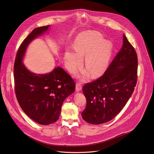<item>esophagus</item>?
<instances>
[{
  "label": "esophagus",
  "mask_w": 154,
  "mask_h": 154,
  "mask_svg": "<svg viewBox=\"0 0 154 154\" xmlns=\"http://www.w3.org/2000/svg\"><path fill=\"white\" fill-rule=\"evenodd\" d=\"M82 83H80V82H77L76 83V85H75V90L76 91L79 92V91H80L82 90Z\"/></svg>",
  "instance_id": "esophagus-1"
}]
</instances>
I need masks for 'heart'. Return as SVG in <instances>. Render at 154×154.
<instances>
[{"instance_id": "b5f03b06", "label": "heart", "mask_w": 154, "mask_h": 154, "mask_svg": "<svg viewBox=\"0 0 154 154\" xmlns=\"http://www.w3.org/2000/svg\"><path fill=\"white\" fill-rule=\"evenodd\" d=\"M74 49L65 52L66 67L74 73L82 65V57L85 56L84 64L87 70L82 71L79 74V77L85 79L90 73L92 77H97L104 72L112 54L113 45L109 41L105 40L99 32L88 31L77 36Z\"/></svg>"}]
</instances>
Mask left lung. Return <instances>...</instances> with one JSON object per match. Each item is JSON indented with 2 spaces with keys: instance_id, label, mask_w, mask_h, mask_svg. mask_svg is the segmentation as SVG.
<instances>
[{
  "instance_id": "left-lung-1",
  "label": "left lung",
  "mask_w": 154,
  "mask_h": 154,
  "mask_svg": "<svg viewBox=\"0 0 154 154\" xmlns=\"http://www.w3.org/2000/svg\"><path fill=\"white\" fill-rule=\"evenodd\" d=\"M136 51L123 35L121 51L98 79L83 86L86 106L82 113L86 122L100 124L113 119L132 95L137 82Z\"/></svg>"
}]
</instances>
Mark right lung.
<instances>
[{"instance_id":"right-lung-1","label":"right lung","mask_w":154,"mask_h":154,"mask_svg":"<svg viewBox=\"0 0 154 154\" xmlns=\"http://www.w3.org/2000/svg\"><path fill=\"white\" fill-rule=\"evenodd\" d=\"M50 26L35 29L21 43L14 65V88L18 103L24 112L41 125L56 122L65 99L75 91L71 75L58 66L49 74H36L23 63L30 42L48 30Z\"/></svg>"}]
</instances>
